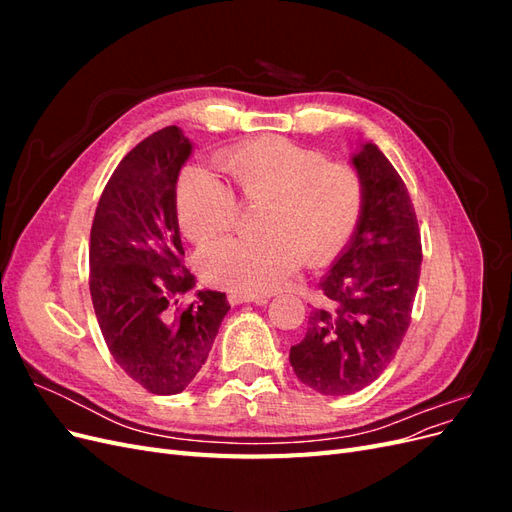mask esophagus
Segmentation results:
<instances>
[{
    "label": "esophagus",
    "instance_id": "obj_1",
    "mask_svg": "<svg viewBox=\"0 0 512 512\" xmlns=\"http://www.w3.org/2000/svg\"><path fill=\"white\" fill-rule=\"evenodd\" d=\"M228 303H230V305H241V303H258V305H265V303H269V297H260V294L230 292V294H228Z\"/></svg>",
    "mask_w": 512,
    "mask_h": 512
}]
</instances>
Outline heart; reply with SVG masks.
I'll return each instance as SVG.
<instances>
[{
    "label": "heart",
    "mask_w": 512,
    "mask_h": 512,
    "mask_svg": "<svg viewBox=\"0 0 512 512\" xmlns=\"http://www.w3.org/2000/svg\"><path fill=\"white\" fill-rule=\"evenodd\" d=\"M222 166L247 203L260 209L262 237H228L200 254V273L213 286L269 294L301 260L322 267L350 243L363 213V179L344 162H327L320 149L280 136H262L222 153ZM175 211L183 235L207 243L237 218V196L200 164L181 170Z\"/></svg>",
    "instance_id": "heart-1"
}]
</instances>
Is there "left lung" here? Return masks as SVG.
Here are the masks:
<instances>
[{
  "label": "left lung",
  "mask_w": 512,
  "mask_h": 512,
  "mask_svg": "<svg viewBox=\"0 0 512 512\" xmlns=\"http://www.w3.org/2000/svg\"><path fill=\"white\" fill-rule=\"evenodd\" d=\"M363 213L350 243L322 277V305L290 348L297 378L322 395H352L393 361L410 327L421 277V232L406 183L374 145L352 156Z\"/></svg>",
  "instance_id": "obj_1"
}]
</instances>
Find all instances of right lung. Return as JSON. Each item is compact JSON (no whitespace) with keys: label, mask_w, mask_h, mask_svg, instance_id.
Returning a JSON list of instances; mask_svg holds the SVG:
<instances>
[{"label":"right lung","mask_w":512,"mask_h":512,"mask_svg":"<svg viewBox=\"0 0 512 512\" xmlns=\"http://www.w3.org/2000/svg\"><path fill=\"white\" fill-rule=\"evenodd\" d=\"M192 143L168 126L138 143L108 179L91 224L89 290L117 365L156 395H177L205 365L228 314L226 294L198 290L183 267L175 211L179 170Z\"/></svg>","instance_id":"1"}]
</instances>
